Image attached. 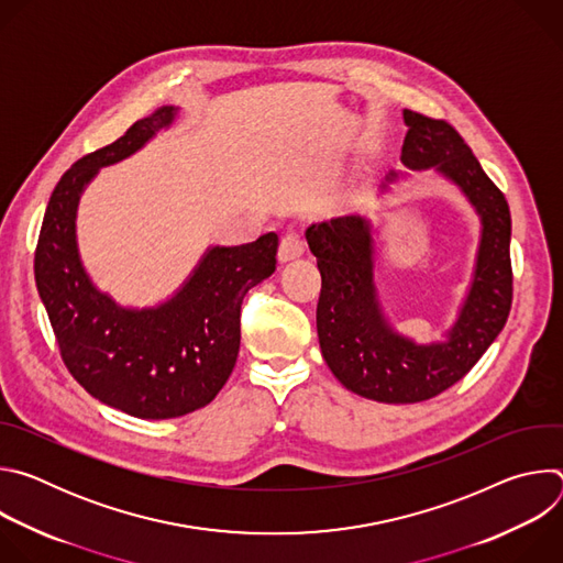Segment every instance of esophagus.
<instances>
[{
  "mask_svg": "<svg viewBox=\"0 0 563 563\" xmlns=\"http://www.w3.org/2000/svg\"><path fill=\"white\" fill-rule=\"evenodd\" d=\"M302 254H305V240H302V235L298 231L285 233L283 240H280V247H278L280 263H289V261H294V258H298Z\"/></svg>",
  "mask_w": 563,
  "mask_h": 563,
  "instance_id": "1",
  "label": "esophagus"
}]
</instances>
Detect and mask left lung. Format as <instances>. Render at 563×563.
<instances>
[{
  "label": "left lung",
  "instance_id": "left-lung-1",
  "mask_svg": "<svg viewBox=\"0 0 563 563\" xmlns=\"http://www.w3.org/2000/svg\"><path fill=\"white\" fill-rule=\"evenodd\" d=\"M408 126L400 163L454 183L481 218L470 289L445 341L419 345L400 336L380 309L374 283V238L363 216L307 227L320 272L316 330L332 374L378 404H419L461 380L504 330L512 305L510 209L463 137L445 120L404 111ZM398 174L389 172L387 183Z\"/></svg>",
  "mask_w": 563,
  "mask_h": 563
}]
</instances>
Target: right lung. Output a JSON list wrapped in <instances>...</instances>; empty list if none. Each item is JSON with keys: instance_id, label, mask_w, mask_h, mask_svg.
<instances>
[{"instance_id": "obj_1", "label": "right lung", "mask_w": 563, "mask_h": 563, "mask_svg": "<svg viewBox=\"0 0 563 563\" xmlns=\"http://www.w3.org/2000/svg\"><path fill=\"white\" fill-rule=\"evenodd\" d=\"M176 107L137 120L113 144L85 155L57 183L35 250V283L73 378L100 404L137 419H174L205 408L240 350V305L276 272L278 235L209 247L185 285L155 307H122L79 261L77 205L102 167L172 126Z\"/></svg>"}]
</instances>
